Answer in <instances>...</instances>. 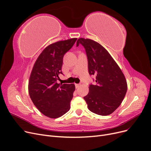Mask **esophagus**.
<instances>
[{
  "mask_svg": "<svg viewBox=\"0 0 151 151\" xmlns=\"http://www.w3.org/2000/svg\"><path fill=\"white\" fill-rule=\"evenodd\" d=\"M75 85H76V88H79V86H81V84H76Z\"/></svg>",
  "mask_w": 151,
  "mask_h": 151,
  "instance_id": "obj_1",
  "label": "esophagus"
}]
</instances>
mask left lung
Instances as JSON below:
<instances>
[{
    "instance_id": "left-lung-1",
    "label": "left lung",
    "mask_w": 151,
    "mask_h": 151,
    "mask_svg": "<svg viewBox=\"0 0 151 151\" xmlns=\"http://www.w3.org/2000/svg\"><path fill=\"white\" fill-rule=\"evenodd\" d=\"M84 47L90 75L96 76V85L91 84L84 97L89 110L97 115H110L124 99L127 83L124 74L116 62L101 45L91 39L79 38L77 47Z\"/></svg>"
}]
</instances>
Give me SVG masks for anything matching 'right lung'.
<instances>
[{"label":"right lung","mask_w":151,"mask_h":151,"mask_svg":"<svg viewBox=\"0 0 151 151\" xmlns=\"http://www.w3.org/2000/svg\"><path fill=\"white\" fill-rule=\"evenodd\" d=\"M77 38H71L50 44L40 53L29 77L28 91L31 99L38 110L51 118L64 115L70 108L75 91L74 84H58L64 54Z\"/></svg>","instance_id":"1"}]
</instances>
